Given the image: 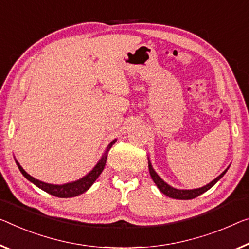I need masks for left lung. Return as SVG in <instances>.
Returning a JSON list of instances; mask_svg holds the SVG:
<instances>
[{
  "mask_svg": "<svg viewBox=\"0 0 249 249\" xmlns=\"http://www.w3.org/2000/svg\"><path fill=\"white\" fill-rule=\"evenodd\" d=\"M148 166H149V173H150V176L152 178V180L158 187L159 190L163 193L166 196L170 197V198H174V199H182V200H188V199H194V198H196L199 196V195L204 194L205 191H207L208 189L212 188V187L215 185V183L219 180V179L223 177V176L226 174L227 169L224 171L223 174L218 176L216 179H213L212 182H209L208 185H206L204 187H201V188H198V189H191V190H180V189H175L173 187H170L169 185H167L166 182H164L161 178L159 177L158 175L156 174V171L154 170V168H152L150 161L148 162Z\"/></svg>",
  "mask_w": 249,
  "mask_h": 249,
  "instance_id": "left-lung-1",
  "label": "left lung"
}]
</instances>
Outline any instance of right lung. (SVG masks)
<instances>
[{
	"label": "right lung",
	"mask_w": 249,
	"mask_h": 249,
	"mask_svg": "<svg viewBox=\"0 0 249 249\" xmlns=\"http://www.w3.org/2000/svg\"><path fill=\"white\" fill-rule=\"evenodd\" d=\"M114 142H116V140H113L112 142L110 143L108 147H107L105 155L102 156L100 161L97 163V166H95L93 169L86 176V177L81 178L78 181L66 183V185H50V183H45L43 181L37 180V179L33 178L32 176L26 174V171L23 169V168L18 162H17V164H18V169H20V171L22 173V175L24 176V177L28 179V180L33 182L34 185H36V187H39V188H41L42 190L47 191L48 194L53 195V196L59 197V198L75 197V196H78V195L83 194L85 191L89 189L90 187L92 186V183L95 181V179H97L99 176H100V174L102 173V170L105 169L107 157H108V152H109L110 149H111L112 144Z\"/></svg>",
	"instance_id": "add662e5"
}]
</instances>
